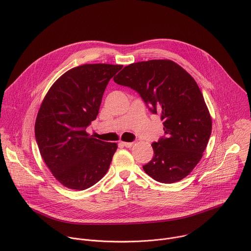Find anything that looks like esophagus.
Wrapping results in <instances>:
<instances>
[{"mask_svg":"<svg viewBox=\"0 0 251 251\" xmlns=\"http://www.w3.org/2000/svg\"><path fill=\"white\" fill-rule=\"evenodd\" d=\"M120 144H121L122 146L126 147V148H131V147L134 145V143H133V142H131V143H128V142H121Z\"/></svg>","mask_w":251,"mask_h":251,"instance_id":"obj_1","label":"esophagus"}]
</instances>
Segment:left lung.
<instances>
[{
  "label": "left lung",
  "instance_id": "1",
  "mask_svg": "<svg viewBox=\"0 0 251 251\" xmlns=\"http://www.w3.org/2000/svg\"><path fill=\"white\" fill-rule=\"evenodd\" d=\"M114 81L136 91L151 113L160 115L164 136L151 144L153 156L145 173L161 183L187 176L200 161L212 131V119L194 78L171 60L126 66Z\"/></svg>",
  "mask_w": 251,
  "mask_h": 251
}]
</instances>
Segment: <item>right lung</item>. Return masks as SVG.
Returning a JSON list of instances; mask_svg holds the SVG:
<instances>
[{
    "label": "right lung",
    "instance_id": "obj_1",
    "mask_svg": "<svg viewBox=\"0 0 251 251\" xmlns=\"http://www.w3.org/2000/svg\"><path fill=\"white\" fill-rule=\"evenodd\" d=\"M122 65L86 64L62 75L48 91L35 121L40 154L55 178L70 189L85 190L107 173L116 143L90 136L110 78Z\"/></svg>",
    "mask_w": 251,
    "mask_h": 251
}]
</instances>
